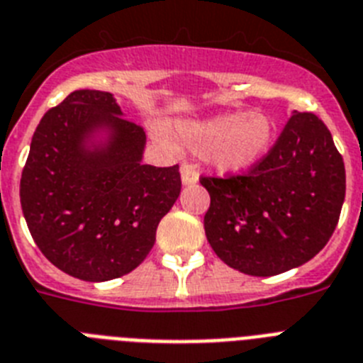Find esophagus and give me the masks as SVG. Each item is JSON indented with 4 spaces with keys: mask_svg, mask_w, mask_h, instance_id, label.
Returning a JSON list of instances; mask_svg holds the SVG:
<instances>
[{
    "mask_svg": "<svg viewBox=\"0 0 363 363\" xmlns=\"http://www.w3.org/2000/svg\"><path fill=\"white\" fill-rule=\"evenodd\" d=\"M181 179L182 184H196L199 181V173H197L196 164L184 162L181 166Z\"/></svg>",
    "mask_w": 363,
    "mask_h": 363,
    "instance_id": "1",
    "label": "esophagus"
}]
</instances>
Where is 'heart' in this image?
Listing matches in <instances>:
<instances>
[{"mask_svg":"<svg viewBox=\"0 0 363 363\" xmlns=\"http://www.w3.org/2000/svg\"><path fill=\"white\" fill-rule=\"evenodd\" d=\"M182 135L194 151L205 153L214 148L212 162L219 172L243 173L267 153L273 123L262 114L234 111L186 125Z\"/></svg>","mask_w":363,"mask_h":363,"instance_id":"b5f03b06","label":"heart"}]
</instances>
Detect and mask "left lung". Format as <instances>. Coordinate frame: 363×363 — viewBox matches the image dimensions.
<instances>
[{
	"label": "left lung",
	"mask_w": 363,
	"mask_h": 363,
	"mask_svg": "<svg viewBox=\"0 0 363 363\" xmlns=\"http://www.w3.org/2000/svg\"><path fill=\"white\" fill-rule=\"evenodd\" d=\"M206 240L227 266L271 277L312 260L330 240L345 199V166L327 125L295 112L247 173L201 177Z\"/></svg>",
	"instance_id": "8db88e82"
}]
</instances>
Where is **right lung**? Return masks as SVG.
<instances>
[{"label": "right lung", "instance_id": "add662e5", "mask_svg": "<svg viewBox=\"0 0 363 363\" xmlns=\"http://www.w3.org/2000/svg\"><path fill=\"white\" fill-rule=\"evenodd\" d=\"M107 140L94 145L96 132ZM145 133L112 94L75 90L45 112L21 172L20 201L33 240L60 271L103 282L145 260L181 194L179 166L142 164Z\"/></svg>", "mask_w": 363, "mask_h": 363}]
</instances>
